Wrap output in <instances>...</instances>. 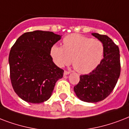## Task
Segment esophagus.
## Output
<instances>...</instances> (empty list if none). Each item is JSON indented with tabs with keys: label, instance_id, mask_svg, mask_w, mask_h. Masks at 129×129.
<instances>
[{
	"label": "esophagus",
	"instance_id": "esophagus-1",
	"mask_svg": "<svg viewBox=\"0 0 129 129\" xmlns=\"http://www.w3.org/2000/svg\"><path fill=\"white\" fill-rule=\"evenodd\" d=\"M70 74V72L65 70L64 73H63V75H64V76H66V75H68V74Z\"/></svg>",
	"mask_w": 129,
	"mask_h": 129
}]
</instances>
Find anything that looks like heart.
Segmentation results:
<instances>
[{
    "mask_svg": "<svg viewBox=\"0 0 129 129\" xmlns=\"http://www.w3.org/2000/svg\"><path fill=\"white\" fill-rule=\"evenodd\" d=\"M103 52L100 41L80 34H72L63 39V46L53 45L50 55L57 66H68L72 59L74 68L80 74H86L98 66Z\"/></svg>",
    "mask_w": 129,
    "mask_h": 129,
    "instance_id": "obj_1",
    "label": "heart"
}]
</instances>
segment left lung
<instances>
[{
	"mask_svg": "<svg viewBox=\"0 0 129 129\" xmlns=\"http://www.w3.org/2000/svg\"><path fill=\"white\" fill-rule=\"evenodd\" d=\"M92 35L102 42L104 57L92 72L81 75L74 90L80 100L94 103L103 100L112 92L120 76V63L118 47L110 37L96 33Z\"/></svg>",
	"mask_w": 129,
	"mask_h": 129,
	"instance_id": "1",
	"label": "left lung"
}]
</instances>
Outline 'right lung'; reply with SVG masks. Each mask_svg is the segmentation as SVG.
<instances>
[{"mask_svg": "<svg viewBox=\"0 0 129 129\" xmlns=\"http://www.w3.org/2000/svg\"><path fill=\"white\" fill-rule=\"evenodd\" d=\"M61 36L51 31H34L20 36L9 53L11 84L16 94L30 103L50 98L55 83L63 75L50 55Z\"/></svg>", "mask_w": 129, "mask_h": 129, "instance_id": "right-lung-1", "label": "right lung"}]
</instances>
